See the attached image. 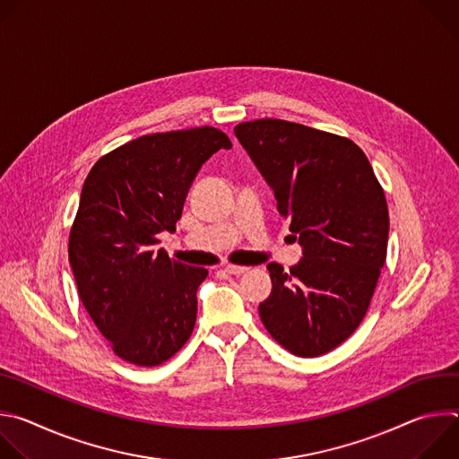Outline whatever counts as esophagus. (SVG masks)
I'll use <instances>...</instances> for the list:
<instances>
[{
    "label": "esophagus",
    "instance_id": "1",
    "mask_svg": "<svg viewBox=\"0 0 459 459\" xmlns=\"http://www.w3.org/2000/svg\"><path fill=\"white\" fill-rule=\"evenodd\" d=\"M248 269L247 267H239V265H227L225 267V273L230 274V276H241L243 273H247Z\"/></svg>",
    "mask_w": 459,
    "mask_h": 459
}]
</instances>
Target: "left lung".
<instances>
[{
    "label": "left lung",
    "mask_w": 459,
    "mask_h": 459,
    "mask_svg": "<svg viewBox=\"0 0 459 459\" xmlns=\"http://www.w3.org/2000/svg\"><path fill=\"white\" fill-rule=\"evenodd\" d=\"M234 134L303 247L289 273L267 265L273 292L259 303L261 321L294 356L331 352L363 321L385 265V192L349 138L273 117L239 123Z\"/></svg>",
    "instance_id": "8db88e82"
}]
</instances>
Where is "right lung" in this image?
I'll return each mask as SVG.
<instances>
[{"label": "right lung", "instance_id": "add662e5", "mask_svg": "<svg viewBox=\"0 0 459 459\" xmlns=\"http://www.w3.org/2000/svg\"><path fill=\"white\" fill-rule=\"evenodd\" d=\"M230 147L214 126L147 134L101 156L83 183L69 261L83 307L128 363L161 365L194 331L209 271L158 250V234L176 230L195 174Z\"/></svg>", "mask_w": 459, "mask_h": 459}]
</instances>
